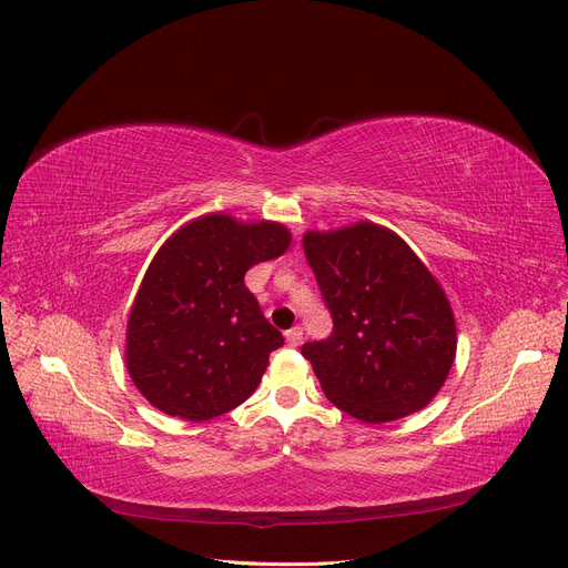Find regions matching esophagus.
<instances>
[{"label":"esophagus","mask_w":568,"mask_h":568,"mask_svg":"<svg viewBox=\"0 0 568 568\" xmlns=\"http://www.w3.org/2000/svg\"><path fill=\"white\" fill-rule=\"evenodd\" d=\"M302 334H304V329H302L300 325L292 327V329L285 332V342H287L290 346H300V344H302Z\"/></svg>","instance_id":"obj_1"}]
</instances>
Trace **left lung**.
<instances>
[{
    "label": "left lung",
    "mask_w": 568,
    "mask_h": 568,
    "mask_svg": "<svg viewBox=\"0 0 568 568\" xmlns=\"http://www.w3.org/2000/svg\"><path fill=\"white\" fill-rule=\"evenodd\" d=\"M304 255L334 323L302 346L327 400L365 424L424 409L456 355L454 313L426 264L372 222L306 231Z\"/></svg>",
    "instance_id": "1"
}]
</instances>
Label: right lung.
Listing matches in <instances>:
<instances>
[{
    "mask_svg": "<svg viewBox=\"0 0 568 568\" xmlns=\"http://www.w3.org/2000/svg\"><path fill=\"white\" fill-rule=\"evenodd\" d=\"M290 239L278 222L215 213L161 245L125 332V367L156 409L207 422L255 393L268 353L285 339L243 278L250 266L281 257Z\"/></svg>",
    "mask_w": 568,
    "mask_h": 568,
    "instance_id": "add662e5",
    "label": "right lung"
}]
</instances>
